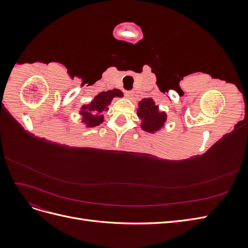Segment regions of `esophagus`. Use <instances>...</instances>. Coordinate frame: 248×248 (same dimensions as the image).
Returning <instances> with one entry per match:
<instances>
[{
  "label": "esophagus",
  "instance_id": "1",
  "mask_svg": "<svg viewBox=\"0 0 248 248\" xmlns=\"http://www.w3.org/2000/svg\"><path fill=\"white\" fill-rule=\"evenodd\" d=\"M125 94H126V96L132 97L133 96V91H130V90H128V91H125Z\"/></svg>",
  "mask_w": 248,
  "mask_h": 248
}]
</instances>
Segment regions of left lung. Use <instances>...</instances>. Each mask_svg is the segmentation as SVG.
Instances as JSON below:
<instances>
[{"label": "left lung", "mask_w": 248, "mask_h": 248, "mask_svg": "<svg viewBox=\"0 0 248 248\" xmlns=\"http://www.w3.org/2000/svg\"><path fill=\"white\" fill-rule=\"evenodd\" d=\"M138 116L141 120V127L146 131L158 130L166 121V114L159 112L151 98H145L140 102Z\"/></svg>", "instance_id": "obj_1"}]
</instances>
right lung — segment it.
<instances>
[{
    "label": "right lung",
    "mask_w": 248,
    "mask_h": 248,
    "mask_svg": "<svg viewBox=\"0 0 248 248\" xmlns=\"http://www.w3.org/2000/svg\"><path fill=\"white\" fill-rule=\"evenodd\" d=\"M115 96L121 97L122 92L118 89L102 92L95 97L91 104L82 107V110L80 112L85 117L88 126H97L103 121L102 114L106 110H108V104Z\"/></svg>",
    "instance_id": "1"
}]
</instances>
